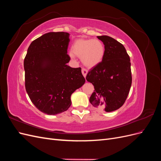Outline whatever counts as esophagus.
Returning a JSON list of instances; mask_svg holds the SVG:
<instances>
[{
  "label": "esophagus",
  "mask_w": 161,
  "mask_h": 161,
  "mask_svg": "<svg viewBox=\"0 0 161 161\" xmlns=\"http://www.w3.org/2000/svg\"><path fill=\"white\" fill-rule=\"evenodd\" d=\"M87 72H88V71H87L86 69H82V75L84 76L85 78L86 77V75H87Z\"/></svg>",
  "instance_id": "34e87169"
}]
</instances>
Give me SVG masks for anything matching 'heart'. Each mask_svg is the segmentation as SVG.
<instances>
[{
  "label": "heart",
  "mask_w": 161,
  "mask_h": 161,
  "mask_svg": "<svg viewBox=\"0 0 161 161\" xmlns=\"http://www.w3.org/2000/svg\"><path fill=\"white\" fill-rule=\"evenodd\" d=\"M72 52L76 56L81 58L82 63L86 67L92 68L103 60L105 46L103 42L99 40L78 39L73 43ZM73 55L70 53L72 58L74 57Z\"/></svg>",
  "instance_id": "1"
}]
</instances>
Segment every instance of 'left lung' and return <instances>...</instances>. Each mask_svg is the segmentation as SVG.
<instances>
[{
  "label": "left lung",
  "instance_id": "8db88e82",
  "mask_svg": "<svg viewBox=\"0 0 161 161\" xmlns=\"http://www.w3.org/2000/svg\"><path fill=\"white\" fill-rule=\"evenodd\" d=\"M97 38L103 43L105 55L86 75V80L95 88L89 101L95 108L111 112L120 108L128 97L132 80L130 59L124 46L115 39Z\"/></svg>",
  "mask_w": 161,
  "mask_h": 161
}]
</instances>
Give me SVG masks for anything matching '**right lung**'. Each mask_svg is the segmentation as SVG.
Wrapping results in <instances>:
<instances>
[{
	"instance_id": "1",
	"label": "right lung",
	"mask_w": 161,
	"mask_h": 161,
	"mask_svg": "<svg viewBox=\"0 0 161 161\" xmlns=\"http://www.w3.org/2000/svg\"><path fill=\"white\" fill-rule=\"evenodd\" d=\"M69 36L66 32L44 34L31 42L24 59L26 91L33 105L47 115L69 109L71 95L85 82L81 68L67 65Z\"/></svg>"
}]
</instances>
